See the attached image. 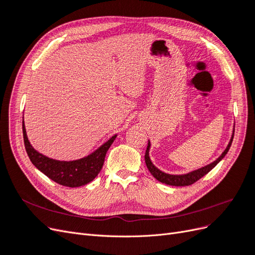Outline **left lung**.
Returning a JSON list of instances; mask_svg holds the SVG:
<instances>
[{"label": "left lung", "mask_w": 255, "mask_h": 255, "mask_svg": "<svg viewBox=\"0 0 255 255\" xmlns=\"http://www.w3.org/2000/svg\"><path fill=\"white\" fill-rule=\"evenodd\" d=\"M233 137H234V129H233L232 137H231L230 142H229L228 146L226 148V150L223 151L221 155L217 159L214 160L213 163L208 164V165H206L204 167L199 168V169H197V170L190 171L188 173H185V174H169V173H165L163 171H160L158 168H156L155 166H154L153 163L151 161V159H150V156H149V151H150V146H151V143H150V140H149L148 141V146H146L145 154H144L145 165H146V167H148L151 174L154 177H155L157 181L164 183V184H167V185H171V186H188V185L194 184L195 182H197L198 180L201 179L202 176H204L205 174H207L208 172H210L212 169L216 165H217L223 157L227 155V153H228V151L230 149V146H231V144H232Z\"/></svg>", "instance_id": "left-lung-1"}]
</instances>
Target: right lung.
Returning a JSON list of instances; mask_svg holds the SVG:
<instances>
[{"label": "right lung", "instance_id": "obj_1", "mask_svg": "<svg viewBox=\"0 0 255 255\" xmlns=\"http://www.w3.org/2000/svg\"><path fill=\"white\" fill-rule=\"evenodd\" d=\"M22 129L25 150L33 165L52 181L67 187H80L94 180L101 171L107 150L117 137L114 135L87 156L66 161L50 158L36 151L27 138L24 120L22 121Z\"/></svg>", "mask_w": 255, "mask_h": 255}]
</instances>
